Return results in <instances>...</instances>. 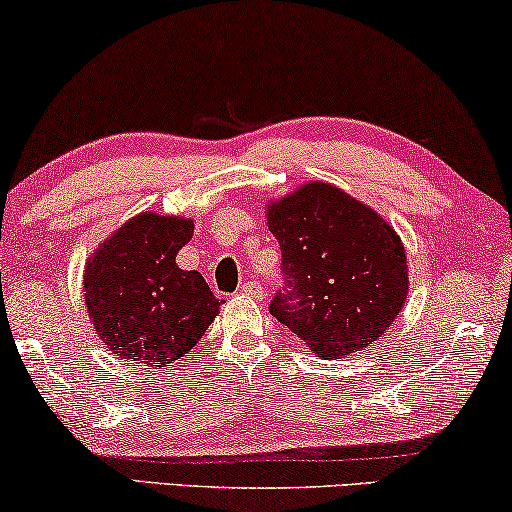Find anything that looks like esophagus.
Masks as SVG:
<instances>
[{
  "label": "esophagus",
  "instance_id": "obj_1",
  "mask_svg": "<svg viewBox=\"0 0 512 512\" xmlns=\"http://www.w3.org/2000/svg\"><path fill=\"white\" fill-rule=\"evenodd\" d=\"M239 294H246V296H255V299H259V296L264 294L262 285H259L257 280H243L239 285Z\"/></svg>",
  "mask_w": 512,
  "mask_h": 512
}]
</instances>
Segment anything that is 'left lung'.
<instances>
[{
  "mask_svg": "<svg viewBox=\"0 0 512 512\" xmlns=\"http://www.w3.org/2000/svg\"><path fill=\"white\" fill-rule=\"evenodd\" d=\"M285 287L271 315L312 352L342 358L375 342L404 308L407 255L379 213L315 181L269 204Z\"/></svg>",
  "mask_w": 512,
  "mask_h": 512,
  "instance_id": "1",
  "label": "left lung"
}]
</instances>
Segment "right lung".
<instances>
[{"mask_svg": "<svg viewBox=\"0 0 512 512\" xmlns=\"http://www.w3.org/2000/svg\"><path fill=\"white\" fill-rule=\"evenodd\" d=\"M193 220L140 213L85 266V305L96 333L119 358L165 368L197 345L220 299L197 271L177 266Z\"/></svg>", "mask_w": 512, "mask_h": 512, "instance_id": "add662e5", "label": "right lung"}]
</instances>
